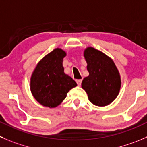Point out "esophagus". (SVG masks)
Wrapping results in <instances>:
<instances>
[{"label": "esophagus", "mask_w": 147, "mask_h": 147, "mask_svg": "<svg viewBox=\"0 0 147 147\" xmlns=\"http://www.w3.org/2000/svg\"><path fill=\"white\" fill-rule=\"evenodd\" d=\"M76 82H77V83H78V85H80L81 83H82V79L76 80Z\"/></svg>", "instance_id": "obj_1"}]
</instances>
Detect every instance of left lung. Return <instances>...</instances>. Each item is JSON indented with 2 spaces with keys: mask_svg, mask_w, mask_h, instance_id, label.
Masks as SVG:
<instances>
[{
  "mask_svg": "<svg viewBox=\"0 0 147 147\" xmlns=\"http://www.w3.org/2000/svg\"><path fill=\"white\" fill-rule=\"evenodd\" d=\"M89 76L83 79L82 88L92 104L105 106L114 100L121 88L119 72L114 62L102 52L92 47L84 52Z\"/></svg>",
  "mask_w": 147,
  "mask_h": 147,
  "instance_id": "8db88e82",
  "label": "left lung"
}]
</instances>
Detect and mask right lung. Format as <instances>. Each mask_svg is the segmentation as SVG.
<instances>
[{"instance_id":"add662e5","label":"right lung","mask_w":147,"mask_h":147,"mask_svg":"<svg viewBox=\"0 0 147 147\" xmlns=\"http://www.w3.org/2000/svg\"><path fill=\"white\" fill-rule=\"evenodd\" d=\"M65 55L61 49H54L38 63L33 72L31 92L44 106L54 108L59 105L69 90L77 86L75 81L64 72L62 59Z\"/></svg>"}]
</instances>
